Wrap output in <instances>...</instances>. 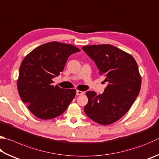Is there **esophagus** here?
<instances>
[{
	"label": "esophagus",
	"instance_id": "esophagus-1",
	"mask_svg": "<svg viewBox=\"0 0 159 159\" xmlns=\"http://www.w3.org/2000/svg\"><path fill=\"white\" fill-rule=\"evenodd\" d=\"M84 94V92L80 91V90H77L76 91V95H82Z\"/></svg>",
	"mask_w": 159,
	"mask_h": 159
}]
</instances>
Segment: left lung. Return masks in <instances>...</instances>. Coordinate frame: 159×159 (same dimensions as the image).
Returning <instances> with one entry per match:
<instances>
[{"mask_svg":"<svg viewBox=\"0 0 159 159\" xmlns=\"http://www.w3.org/2000/svg\"><path fill=\"white\" fill-rule=\"evenodd\" d=\"M82 49L108 83L102 94L86 92L88 103L84 111L99 125H111L129 111L139 94L141 76L138 64L131 54L111 44L84 46Z\"/></svg>","mask_w":159,"mask_h":159,"instance_id":"8db88e82","label":"left lung"}]
</instances>
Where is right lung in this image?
<instances>
[{
    "label": "right lung",
    "instance_id": "obj_1",
    "mask_svg": "<svg viewBox=\"0 0 159 159\" xmlns=\"http://www.w3.org/2000/svg\"><path fill=\"white\" fill-rule=\"evenodd\" d=\"M80 50L74 45L48 42L25 56L19 67L17 89L22 102L34 116L50 120L64 112L74 99L75 89L53 85L52 79L64 70L68 57Z\"/></svg>",
    "mask_w": 159,
    "mask_h": 159
}]
</instances>
